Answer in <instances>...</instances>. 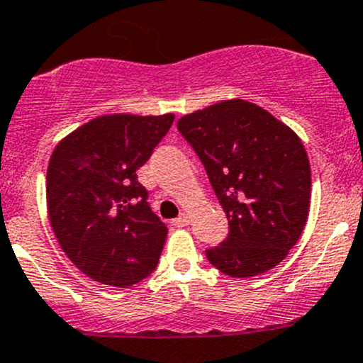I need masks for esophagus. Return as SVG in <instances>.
Masks as SVG:
<instances>
[{
	"mask_svg": "<svg viewBox=\"0 0 363 363\" xmlns=\"http://www.w3.org/2000/svg\"><path fill=\"white\" fill-rule=\"evenodd\" d=\"M172 225H174L175 228H184V226L189 225V216L188 214H181L179 218H175L174 221H172Z\"/></svg>",
	"mask_w": 363,
	"mask_h": 363,
	"instance_id": "esophagus-1",
	"label": "esophagus"
}]
</instances>
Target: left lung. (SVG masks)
Returning a JSON list of instances; mask_svg holds the SVG:
<instances>
[{
    "label": "left lung",
    "mask_w": 363,
    "mask_h": 363,
    "mask_svg": "<svg viewBox=\"0 0 363 363\" xmlns=\"http://www.w3.org/2000/svg\"><path fill=\"white\" fill-rule=\"evenodd\" d=\"M177 128L202 160L228 218V237L207 250L208 262L230 277L279 265L309 216L311 164L298 135L240 98L186 113Z\"/></svg>",
    "instance_id": "obj_1"
}]
</instances>
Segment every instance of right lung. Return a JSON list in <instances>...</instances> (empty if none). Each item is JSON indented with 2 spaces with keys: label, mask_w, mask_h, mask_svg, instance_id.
Returning a JSON list of instances; mask_svg holds the SVG:
<instances>
[{
  "label": "right lung",
  "mask_w": 363,
  "mask_h": 363,
  "mask_svg": "<svg viewBox=\"0 0 363 363\" xmlns=\"http://www.w3.org/2000/svg\"><path fill=\"white\" fill-rule=\"evenodd\" d=\"M174 113H108L57 142L47 167V212L69 262L98 283L126 288L158 265L168 230L149 208L137 170Z\"/></svg>",
  "instance_id": "add662e5"
}]
</instances>
